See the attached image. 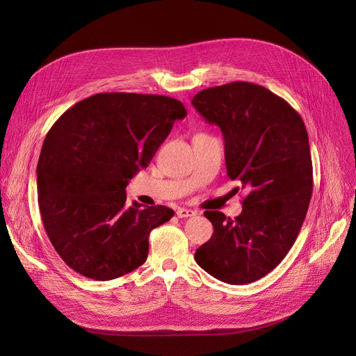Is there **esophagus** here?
Wrapping results in <instances>:
<instances>
[{
    "label": "esophagus",
    "instance_id": "34e87169",
    "mask_svg": "<svg viewBox=\"0 0 356 356\" xmlns=\"http://www.w3.org/2000/svg\"><path fill=\"white\" fill-rule=\"evenodd\" d=\"M176 215H177L179 218H191V216H195V215H196V212H195V211H192V209L180 208V209H177Z\"/></svg>",
    "mask_w": 356,
    "mask_h": 356
}]
</instances>
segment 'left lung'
<instances>
[{
    "mask_svg": "<svg viewBox=\"0 0 356 356\" xmlns=\"http://www.w3.org/2000/svg\"><path fill=\"white\" fill-rule=\"evenodd\" d=\"M192 105L220 128L228 177L248 191L235 219L204 212L213 235L195 259L223 283H252L282 263L309 209L313 167L305 122L283 98L250 82L203 89Z\"/></svg>",
    "mask_w": 356,
    "mask_h": 356,
    "instance_id": "1",
    "label": "left lung"
}]
</instances>
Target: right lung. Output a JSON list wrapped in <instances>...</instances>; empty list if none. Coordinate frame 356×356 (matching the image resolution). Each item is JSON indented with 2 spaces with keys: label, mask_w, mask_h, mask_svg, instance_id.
I'll use <instances>...</instances> for the list:
<instances>
[{
  "label": "right lung",
  "mask_w": 356,
  "mask_h": 356,
  "mask_svg": "<svg viewBox=\"0 0 356 356\" xmlns=\"http://www.w3.org/2000/svg\"><path fill=\"white\" fill-rule=\"evenodd\" d=\"M186 115L175 98L111 92L78 102L53 124L37 192L47 236L72 270L108 282L145 263L149 232L175 211L128 207L125 188Z\"/></svg>",
  "instance_id": "add662e5"
}]
</instances>
